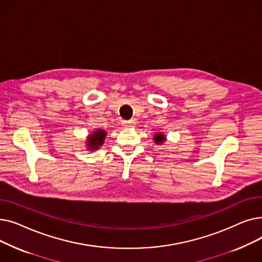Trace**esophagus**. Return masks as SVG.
<instances>
[{"instance_id": "1", "label": "esophagus", "mask_w": 262, "mask_h": 262, "mask_svg": "<svg viewBox=\"0 0 262 262\" xmlns=\"http://www.w3.org/2000/svg\"><path fill=\"white\" fill-rule=\"evenodd\" d=\"M134 125H135V122L133 120H130V121H123V123H122V126L125 127V128L134 127Z\"/></svg>"}]
</instances>
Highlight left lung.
Masks as SVG:
<instances>
[{"instance_id": "left-lung-1", "label": "left lung", "mask_w": 262, "mask_h": 262, "mask_svg": "<svg viewBox=\"0 0 262 262\" xmlns=\"http://www.w3.org/2000/svg\"><path fill=\"white\" fill-rule=\"evenodd\" d=\"M153 140H154V142H155L157 145H160V144H163L164 142L167 141V136L164 135L162 132H158V133L154 134Z\"/></svg>"}]
</instances>
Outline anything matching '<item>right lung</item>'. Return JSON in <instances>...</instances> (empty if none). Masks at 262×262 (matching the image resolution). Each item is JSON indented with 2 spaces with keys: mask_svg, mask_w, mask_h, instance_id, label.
I'll return each instance as SVG.
<instances>
[{
  "mask_svg": "<svg viewBox=\"0 0 262 262\" xmlns=\"http://www.w3.org/2000/svg\"><path fill=\"white\" fill-rule=\"evenodd\" d=\"M107 136L106 130L102 128H95L92 130L88 136H87V140H86V147L88 150H96L99 149L105 141V138Z\"/></svg>",
  "mask_w": 262,
  "mask_h": 262,
  "instance_id": "add662e5",
  "label": "right lung"
}]
</instances>
